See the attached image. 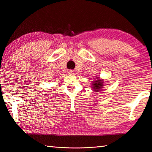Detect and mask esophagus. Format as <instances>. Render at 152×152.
<instances>
[{
    "mask_svg": "<svg viewBox=\"0 0 152 152\" xmlns=\"http://www.w3.org/2000/svg\"><path fill=\"white\" fill-rule=\"evenodd\" d=\"M74 70H69V71H68V73H69V74H70V75H73L74 74Z\"/></svg>",
    "mask_w": 152,
    "mask_h": 152,
    "instance_id": "34e87169",
    "label": "esophagus"
}]
</instances>
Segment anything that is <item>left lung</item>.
Returning <instances> with one entry per match:
<instances>
[{"label": "left lung", "instance_id": "8db88e82", "mask_svg": "<svg viewBox=\"0 0 152 152\" xmlns=\"http://www.w3.org/2000/svg\"><path fill=\"white\" fill-rule=\"evenodd\" d=\"M95 80L94 81H93L92 83V88L93 90L95 92H98V91H101L102 88L103 86V80H99V77H96V78H95Z\"/></svg>", "mask_w": 152, "mask_h": 152}]
</instances>
